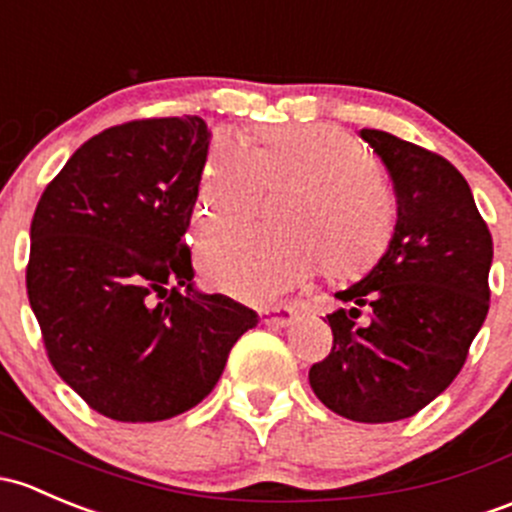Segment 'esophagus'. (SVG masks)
<instances>
[{"label": "esophagus", "mask_w": 512, "mask_h": 512, "mask_svg": "<svg viewBox=\"0 0 512 512\" xmlns=\"http://www.w3.org/2000/svg\"><path fill=\"white\" fill-rule=\"evenodd\" d=\"M295 320L293 308H266L261 310V323L268 328H288Z\"/></svg>", "instance_id": "esophagus-1"}]
</instances>
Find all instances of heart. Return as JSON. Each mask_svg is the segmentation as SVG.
Returning <instances> with one entry per match:
<instances>
[{
	"instance_id": "obj_1",
	"label": "heart",
	"mask_w": 512,
	"mask_h": 512,
	"mask_svg": "<svg viewBox=\"0 0 512 512\" xmlns=\"http://www.w3.org/2000/svg\"><path fill=\"white\" fill-rule=\"evenodd\" d=\"M263 189H293L281 214L286 234L258 229L207 231L197 258L207 281L249 303H271L320 266L352 281L372 271L392 244L397 204L377 160L335 125H286L258 133L246 150L219 135L209 147L197 209L202 224H244Z\"/></svg>"
}]
</instances>
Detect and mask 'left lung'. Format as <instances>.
Instances as JSON below:
<instances>
[{"instance_id":"1","label":"left lung","mask_w":512,"mask_h":512,"mask_svg":"<svg viewBox=\"0 0 512 512\" xmlns=\"http://www.w3.org/2000/svg\"><path fill=\"white\" fill-rule=\"evenodd\" d=\"M397 194L382 261L335 298L333 350L310 367L330 412L362 424L414 416L456 379L488 315L493 239L468 182L436 152L384 130H360ZM360 307L371 320L356 323Z\"/></svg>"}]
</instances>
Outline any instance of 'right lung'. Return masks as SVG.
I'll return each instance as SVG.
<instances>
[{"instance_id": "1", "label": "right lung", "mask_w": 512, "mask_h": 512, "mask_svg": "<svg viewBox=\"0 0 512 512\" xmlns=\"http://www.w3.org/2000/svg\"><path fill=\"white\" fill-rule=\"evenodd\" d=\"M197 115L133 120L83 142L31 219L26 293L59 377L98 414L197 407L258 315L194 288L184 244L209 152Z\"/></svg>"}]
</instances>
